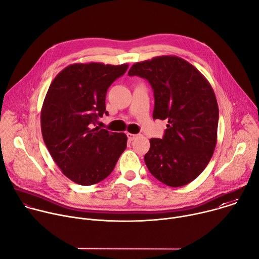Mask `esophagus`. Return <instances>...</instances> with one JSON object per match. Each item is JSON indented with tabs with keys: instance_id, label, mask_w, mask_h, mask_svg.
<instances>
[{
	"instance_id": "obj_1",
	"label": "esophagus",
	"mask_w": 259,
	"mask_h": 259,
	"mask_svg": "<svg viewBox=\"0 0 259 259\" xmlns=\"http://www.w3.org/2000/svg\"><path fill=\"white\" fill-rule=\"evenodd\" d=\"M140 134H132V133H127V137H128V140L130 141H133L134 139H136L137 137H139Z\"/></svg>"
}]
</instances>
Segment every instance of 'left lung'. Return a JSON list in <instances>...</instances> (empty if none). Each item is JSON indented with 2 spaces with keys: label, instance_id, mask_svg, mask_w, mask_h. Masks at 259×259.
Segmentation results:
<instances>
[{
  "label": "left lung",
  "instance_id": "8db88e82",
  "mask_svg": "<svg viewBox=\"0 0 259 259\" xmlns=\"http://www.w3.org/2000/svg\"><path fill=\"white\" fill-rule=\"evenodd\" d=\"M128 75L149 81L153 118L168 121L163 138L150 140L147 169L168 187L186 186L203 172L216 146L218 104L210 83L193 64L172 55L136 62Z\"/></svg>",
  "mask_w": 259,
  "mask_h": 259
}]
</instances>
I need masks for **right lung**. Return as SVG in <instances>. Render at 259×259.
<instances>
[{
  "mask_svg": "<svg viewBox=\"0 0 259 259\" xmlns=\"http://www.w3.org/2000/svg\"><path fill=\"white\" fill-rule=\"evenodd\" d=\"M128 64L73 63L52 81L41 110L47 149L61 172L81 186H91L113 172L127 146L125 133L95 126L107 115L108 87L123 76Z\"/></svg>",
  "mask_w": 259,
  "mask_h": 259,
  "instance_id": "add662e5",
  "label": "right lung"
}]
</instances>
